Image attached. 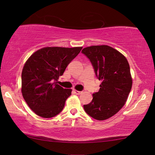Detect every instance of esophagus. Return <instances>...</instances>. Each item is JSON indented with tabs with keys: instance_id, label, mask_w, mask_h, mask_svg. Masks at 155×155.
Segmentation results:
<instances>
[{
	"instance_id": "34e87169",
	"label": "esophagus",
	"mask_w": 155,
	"mask_h": 155,
	"mask_svg": "<svg viewBox=\"0 0 155 155\" xmlns=\"http://www.w3.org/2000/svg\"><path fill=\"white\" fill-rule=\"evenodd\" d=\"M73 92L76 94H80L82 93V92H80V91H78V90H74Z\"/></svg>"
}]
</instances>
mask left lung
Returning a JSON list of instances; mask_svg holds the SVG:
<instances>
[{"instance_id":"8db88e82","label":"left lung","mask_w":155,"mask_h":155,"mask_svg":"<svg viewBox=\"0 0 155 155\" xmlns=\"http://www.w3.org/2000/svg\"><path fill=\"white\" fill-rule=\"evenodd\" d=\"M101 83L92 101L84 105L87 114L96 120L109 118L119 111L128 99L132 87L128 62L124 55L107 45L92 46L82 49Z\"/></svg>"}]
</instances>
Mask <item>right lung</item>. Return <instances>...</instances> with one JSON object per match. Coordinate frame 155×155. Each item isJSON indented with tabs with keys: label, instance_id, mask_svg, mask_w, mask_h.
<instances>
[{
	"label": "right lung",
	"instance_id": "obj_1",
	"mask_svg": "<svg viewBox=\"0 0 155 155\" xmlns=\"http://www.w3.org/2000/svg\"><path fill=\"white\" fill-rule=\"evenodd\" d=\"M82 48H42L26 61L22 72V94L38 116L51 118L62 111L72 90L63 88L57 81Z\"/></svg>",
	"mask_w": 155,
	"mask_h": 155
}]
</instances>
